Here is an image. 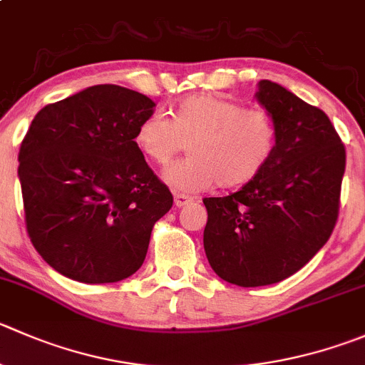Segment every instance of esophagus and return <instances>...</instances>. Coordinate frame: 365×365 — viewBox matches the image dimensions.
<instances>
[{
	"mask_svg": "<svg viewBox=\"0 0 365 365\" xmlns=\"http://www.w3.org/2000/svg\"><path fill=\"white\" fill-rule=\"evenodd\" d=\"M196 200L194 196H189V194H183V192H175V203L176 207H185V205L192 203Z\"/></svg>",
	"mask_w": 365,
	"mask_h": 365,
	"instance_id": "34e87169",
	"label": "esophagus"
}]
</instances>
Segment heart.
Wrapping results in <instances>:
<instances>
[{
  "mask_svg": "<svg viewBox=\"0 0 365 365\" xmlns=\"http://www.w3.org/2000/svg\"><path fill=\"white\" fill-rule=\"evenodd\" d=\"M135 143L153 164H171L189 146L190 157L165 171V180L185 192L217 183L235 189L253 182L277 146V125L265 108H246L217 94L180 101L173 119L150 114L137 128Z\"/></svg>",
  "mask_w": 365,
  "mask_h": 365,
  "instance_id": "heart-1",
  "label": "heart"
}]
</instances>
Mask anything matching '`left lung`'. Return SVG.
Wrapping results in <instances>:
<instances>
[{
    "label": "left lung",
    "mask_w": 365,
    "mask_h": 365,
    "mask_svg": "<svg viewBox=\"0 0 365 365\" xmlns=\"http://www.w3.org/2000/svg\"><path fill=\"white\" fill-rule=\"evenodd\" d=\"M257 100L277 125L271 160L237 192L203 200L205 253L215 274L239 287L278 284L327 244L346 169L344 144L321 108L269 80Z\"/></svg>",
    "instance_id": "obj_1"
}]
</instances>
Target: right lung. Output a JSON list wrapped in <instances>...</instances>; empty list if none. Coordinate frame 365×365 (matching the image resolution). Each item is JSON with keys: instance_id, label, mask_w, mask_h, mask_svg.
<instances>
[{"instance_id": "obj_1", "label": "right lung", "mask_w": 365, "mask_h": 365, "mask_svg": "<svg viewBox=\"0 0 365 365\" xmlns=\"http://www.w3.org/2000/svg\"><path fill=\"white\" fill-rule=\"evenodd\" d=\"M155 103L121 85H94L46 105L19 150L24 222L42 258L71 280L114 284L143 265L169 187L135 143Z\"/></svg>"}]
</instances>
